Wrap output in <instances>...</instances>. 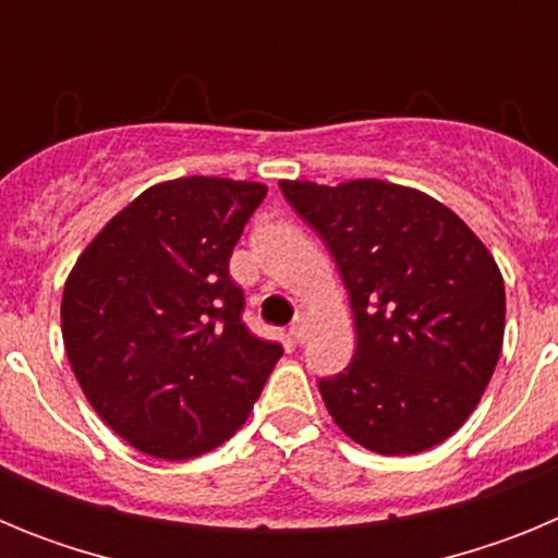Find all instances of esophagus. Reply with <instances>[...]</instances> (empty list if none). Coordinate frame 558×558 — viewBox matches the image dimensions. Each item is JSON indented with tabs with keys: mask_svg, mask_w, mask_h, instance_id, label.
<instances>
[{
	"mask_svg": "<svg viewBox=\"0 0 558 558\" xmlns=\"http://www.w3.org/2000/svg\"><path fill=\"white\" fill-rule=\"evenodd\" d=\"M290 338H293V343H304L307 340V318H295L293 324H290Z\"/></svg>",
	"mask_w": 558,
	"mask_h": 558,
	"instance_id": "1",
	"label": "esophagus"
}]
</instances>
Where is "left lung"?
<instances>
[{"mask_svg": "<svg viewBox=\"0 0 558 558\" xmlns=\"http://www.w3.org/2000/svg\"><path fill=\"white\" fill-rule=\"evenodd\" d=\"M279 186L324 236L352 302V363L318 379L335 425L379 456L441 445L475 411L500 357L506 288L486 245L408 186Z\"/></svg>", "mask_w": 558, "mask_h": 558, "instance_id": "left-lung-1", "label": "left lung"}]
</instances>
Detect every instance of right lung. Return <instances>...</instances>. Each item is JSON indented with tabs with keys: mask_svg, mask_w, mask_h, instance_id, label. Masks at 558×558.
I'll return each instance as SVG.
<instances>
[{
	"mask_svg": "<svg viewBox=\"0 0 558 558\" xmlns=\"http://www.w3.org/2000/svg\"><path fill=\"white\" fill-rule=\"evenodd\" d=\"M268 186L175 179L88 243L63 288L66 357L97 416L165 461L204 456L248 418L284 349L243 324L229 259Z\"/></svg>",
	"mask_w": 558,
	"mask_h": 558,
	"instance_id": "right-lung-1",
	"label": "right lung"
}]
</instances>
